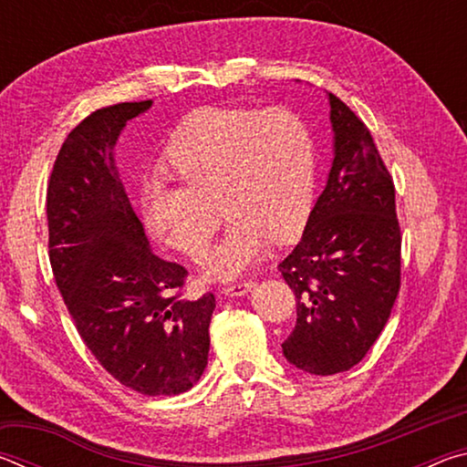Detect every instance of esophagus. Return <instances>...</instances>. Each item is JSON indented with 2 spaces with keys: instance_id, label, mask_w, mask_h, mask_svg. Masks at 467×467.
<instances>
[{
  "instance_id": "34e87169",
  "label": "esophagus",
  "mask_w": 467,
  "mask_h": 467,
  "mask_svg": "<svg viewBox=\"0 0 467 467\" xmlns=\"http://www.w3.org/2000/svg\"><path fill=\"white\" fill-rule=\"evenodd\" d=\"M253 286H255V280H239V282L226 284L224 295H228V296H243V295H247V292Z\"/></svg>"
}]
</instances>
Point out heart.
I'll return each instance as SVG.
<instances>
[{"mask_svg":"<svg viewBox=\"0 0 467 467\" xmlns=\"http://www.w3.org/2000/svg\"><path fill=\"white\" fill-rule=\"evenodd\" d=\"M167 164L181 181L146 179L141 214L162 243L195 257L216 233L223 205L226 236L202 255L210 278L247 270L267 241H295L309 220L317 152L309 123L290 109L195 110L172 133Z\"/></svg>","mask_w":467,"mask_h":467,"instance_id":"heart-1","label":"heart"}]
</instances>
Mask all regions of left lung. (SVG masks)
<instances>
[{
	"mask_svg": "<svg viewBox=\"0 0 467 467\" xmlns=\"http://www.w3.org/2000/svg\"><path fill=\"white\" fill-rule=\"evenodd\" d=\"M334 164L305 233L278 265L295 290L288 362L311 375L350 370L377 342L401 284L395 187L357 113L329 92Z\"/></svg>",
	"mask_w": 467,
	"mask_h": 467,
	"instance_id": "left-lung-1",
	"label": "left lung"
}]
</instances>
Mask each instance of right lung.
Returning <instances> with one entry per match:
<instances>
[{"instance_id": "1", "label": "right lung", "mask_w": 467, "mask_h": 467, "mask_svg": "<svg viewBox=\"0 0 467 467\" xmlns=\"http://www.w3.org/2000/svg\"><path fill=\"white\" fill-rule=\"evenodd\" d=\"M152 100L119 102L76 125L47 189L49 259L78 334L102 368L144 395H179L200 381L216 298H183L187 270L148 247L113 164L125 123Z\"/></svg>"}]
</instances>
